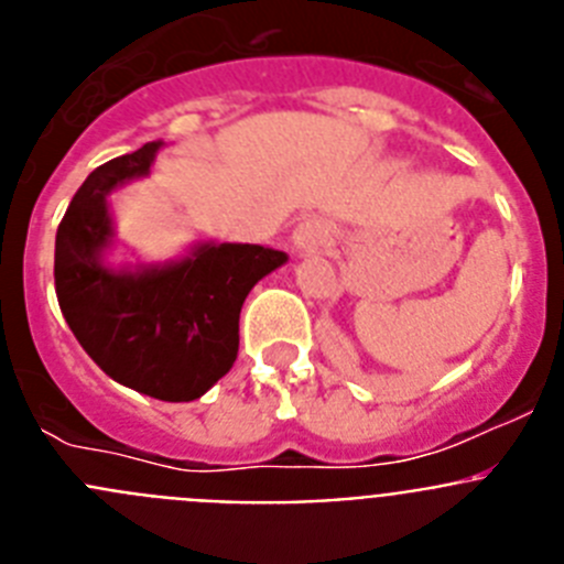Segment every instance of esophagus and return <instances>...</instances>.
Listing matches in <instances>:
<instances>
[{"mask_svg":"<svg viewBox=\"0 0 564 564\" xmlns=\"http://www.w3.org/2000/svg\"><path fill=\"white\" fill-rule=\"evenodd\" d=\"M330 237H333L330 223L322 220V217H305V220L293 228L291 242L296 251L313 253V251H322V248L330 242Z\"/></svg>","mask_w":564,"mask_h":564,"instance_id":"esophagus-1","label":"esophagus"}]
</instances>
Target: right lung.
I'll use <instances>...</instances> for the list:
<instances>
[{
	"instance_id": "add662e5",
	"label": "right lung",
	"mask_w": 564,
	"mask_h": 564,
	"mask_svg": "<svg viewBox=\"0 0 564 564\" xmlns=\"http://www.w3.org/2000/svg\"><path fill=\"white\" fill-rule=\"evenodd\" d=\"M163 141L89 174L56 231V296L69 330L112 381L158 401L206 395L237 361L239 311L285 251L248 242H194L172 262L109 265L107 197L152 172Z\"/></svg>"
}]
</instances>
